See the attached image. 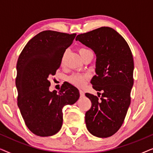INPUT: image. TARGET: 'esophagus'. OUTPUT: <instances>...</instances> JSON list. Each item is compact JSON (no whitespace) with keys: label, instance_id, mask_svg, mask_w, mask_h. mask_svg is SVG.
<instances>
[{"label":"esophagus","instance_id":"34e87169","mask_svg":"<svg viewBox=\"0 0 153 153\" xmlns=\"http://www.w3.org/2000/svg\"><path fill=\"white\" fill-rule=\"evenodd\" d=\"M79 93H80V97H84V92H83V91H81V90H80V91H79Z\"/></svg>","mask_w":153,"mask_h":153}]
</instances>
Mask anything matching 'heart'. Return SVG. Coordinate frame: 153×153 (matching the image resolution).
Here are the masks:
<instances>
[{
	"instance_id": "obj_1",
	"label": "heart",
	"mask_w": 153,
	"mask_h": 153,
	"mask_svg": "<svg viewBox=\"0 0 153 153\" xmlns=\"http://www.w3.org/2000/svg\"><path fill=\"white\" fill-rule=\"evenodd\" d=\"M88 49H84V48H81V49H79V53L81 54L85 51H87ZM87 76L85 75H81V74H74L72 76H70V81L71 83H72L73 84L78 87H83L85 85V81H86Z\"/></svg>"
}]
</instances>
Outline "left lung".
<instances>
[{
    "instance_id": "8db88e82",
    "label": "left lung",
    "mask_w": 153,
    "mask_h": 153,
    "mask_svg": "<svg viewBox=\"0 0 153 153\" xmlns=\"http://www.w3.org/2000/svg\"><path fill=\"white\" fill-rule=\"evenodd\" d=\"M76 40L91 48L96 56L95 73L91 83L102 97L85 93L92 102L85 115L89 132L106 138L120 129L130 105L134 84V60L128 44L109 27L78 35Z\"/></svg>"
}]
</instances>
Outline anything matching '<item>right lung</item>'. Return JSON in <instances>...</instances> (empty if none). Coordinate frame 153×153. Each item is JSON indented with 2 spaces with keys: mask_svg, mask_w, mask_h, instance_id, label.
<instances>
[{
  "mask_svg": "<svg viewBox=\"0 0 153 153\" xmlns=\"http://www.w3.org/2000/svg\"><path fill=\"white\" fill-rule=\"evenodd\" d=\"M76 33L45 30L29 40L16 64L17 104L26 126L39 137L56 134L62 125V108L79 100V90L69 83L50 91L49 77L60 68Z\"/></svg>",
  "mask_w": 153,
  "mask_h": 153,
  "instance_id": "obj_1",
  "label": "right lung"
}]
</instances>
